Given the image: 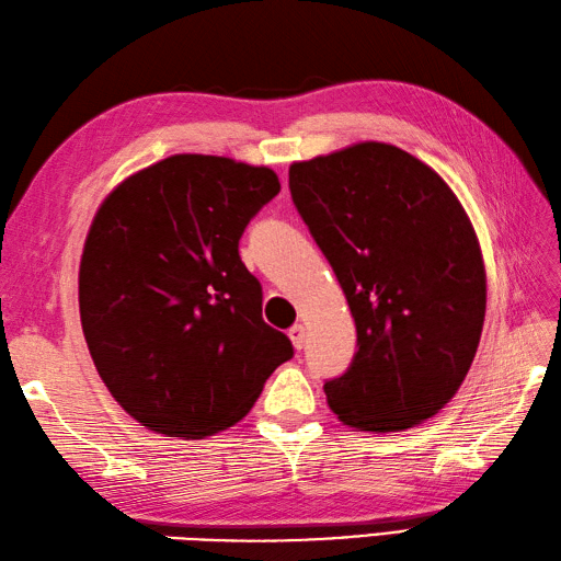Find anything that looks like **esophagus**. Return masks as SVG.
Wrapping results in <instances>:
<instances>
[{
    "label": "esophagus",
    "instance_id": "obj_1",
    "mask_svg": "<svg viewBox=\"0 0 561 561\" xmlns=\"http://www.w3.org/2000/svg\"><path fill=\"white\" fill-rule=\"evenodd\" d=\"M288 335H290V341L295 345V351H302V347H305V327H302V323H295V327L288 331Z\"/></svg>",
    "mask_w": 561,
    "mask_h": 561
}]
</instances>
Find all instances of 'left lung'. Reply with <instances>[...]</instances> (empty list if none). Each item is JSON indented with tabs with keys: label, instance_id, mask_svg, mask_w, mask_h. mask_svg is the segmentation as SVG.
Returning <instances> with one entry per match:
<instances>
[{
	"label": "left lung",
	"instance_id": "1",
	"mask_svg": "<svg viewBox=\"0 0 561 561\" xmlns=\"http://www.w3.org/2000/svg\"><path fill=\"white\" fill-rule=\"evenodd\" d=\"M297 214L345 293L357 353L323 383L363 432L417 425L451 401L476 357L488 283L480 244L437 172L365 141L290 165Z\"/></svg>",
	"mask_w": 561,
	"mask_h": 561
}]
</instances>
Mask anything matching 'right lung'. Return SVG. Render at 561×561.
<instances>
[{
	"label": "right lung",
	"instance_id": "right-lung-1",
	"mask_svg": "<svg viewBox=\"0 0 561 561\" xmlns=\"http://www.w3.org/2000/svg\"><path fill=\"white\" fill-rule=\"evenodd\" d=\"M280 192L276 172L182 153L98 208L79 271L85 343L112 398L158 434L204 439L242 420L293 357L261 319L240 238Z\"/></svg>",
	"mask_w": 561,
	"mask_h": 561
}]
</instances>
